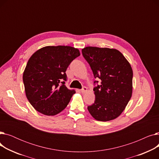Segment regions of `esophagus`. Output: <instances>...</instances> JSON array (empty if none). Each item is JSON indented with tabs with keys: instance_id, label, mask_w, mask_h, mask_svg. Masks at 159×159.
I'll list each match as a JSON object with an SVG mask.
<instances>
[{
	"instance_id": "esophagus-1",
	"label": "esophagus",
	"mask_w": 159,
	"mask_h": 159,
	"mask_svg": "<svg viewBox=\"0 0 159 159\" xmlns=\"http://www.w3.org/2000/svg\"><path fill=\"white\" fill-rule=\"evenodd\" d=\"M87 90H88L87 88L85 87V86H84V87H82V89H81V92H82V93H84L86 92Z\"/></svg>"
}]
</instances>
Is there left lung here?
I'll return each instance as SVG.
<instances>
[{
	"mask_svg": "<svg viewBox=\"0 0 159 159\" xmlns=\"http://www.w3.org/2000/svg\"><path fill=\"white\" fill-rule=\"evenodd\" d=\"M95 79L101 80L93 88L94 104L88 106L93 117L98 121L113 120L122 113L133 91V70L124 56L116 49L88 46L82 49ZM95 81V83H98Z\"/></svg>",
	"mask_w": 159,
	"mask_h": 159,
	"instance_id": "left-lung-1",
	"label": "left lung"
}]
</instances>
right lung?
I'll return each instance as SVG.
<instances>
[{
  "label": "right lung",
  "mask_w": 159,
  "mask_h": 159,
  "mask_svg": "<svg viewBox=\"0 0 159 159\" xmlns=\"http://www.w3.org/2000/svg\"><path fill=\"white\" fill-rule=\"evenodd\" d=\"M80 55L79 50L71 46H49L30 58L23 82L26 97L37 111L53 116L65 109L75 93L65 86L66 71Z\"/></svg>",
  "instance_id": "add662e5"
}]
</instances>
